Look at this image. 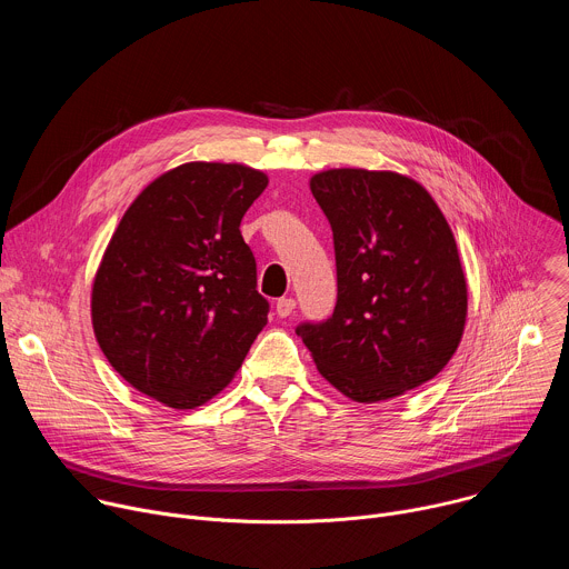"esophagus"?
I'll return each mask as SVG.
<instances>
[{
	"instance_id": "1",
	"label": "esophagus",
	"mask_w": 569,
	"mask_h": 569,
	"mask_svg": "<svg viewBox=\"0 0 569 569\" xmlns=\"http://www.w3.org/2000/svg\"><path fill=\"white\" fill-rule=\"evenodd\" d=\"M295 306H297V301L292 297H281L277 301V315L279 317H290L295 312Z\"/></svg>"
}]
</instances>
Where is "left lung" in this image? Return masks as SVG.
<instances>
[{
    "label": "left lung",
    "mask_w": 569,
    "mask_h": 569,
    "mask_svg": "<svg viewBox=\"0 0 569 569\" xmlns=\"http://www.w3.org/2000/svg\"><path fill=\"white\" fill-rule=\"evenodd\" d=\"M310 191L333 229L338 301L295 329L319 373L358 402L432 380L461 342L468 290L455 236L415 180L333 169Z\"/></svg>",
    "instance_id": "8db88e82"
}]
</instances>
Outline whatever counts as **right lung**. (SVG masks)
<instances>
[{
	"label": "right lung",
	"instance_id": "1",
	"mask_svg": "<svg viewBox=\"0 0 569 569\" xmlns=\"http://www.w3.org/2000/svg\"><path fill=\"white\" fill-rule=\"evenodd\" d=\"M268 187L242 164L191 161L123 213L92 288L94 336L141 393L193 410L233 378L268 323L240 220Z\"/></svg>",
	"mask_w": 569,
	"mask_h": 569
}]
</instances>
